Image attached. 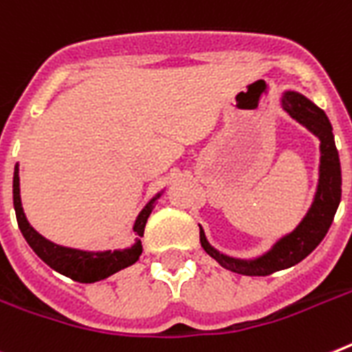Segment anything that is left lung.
Returning a JSON list of instances; mask_svg holds the SVG:
<instances>
[{
    "label": "left lung",
    "instance_id": "obj_1",
    "mask_svg": "<svg viewBox=\"0 0 352 352\" xmlns=\"http://www.w3.org/2000/svg\"><path fill=\"white\" fill-rule=\"evenodd\" d=\"M283 107L292 118L302 123L306 129L313 132L320 140V179L318 190L315 195V202L308 211L306 218L292 234L283 238L279 243L263 258L256 261H238L217 252L208 243L204 231L200 229V243L204 250L217 259L227 270L241 274V276H272L274 272L285 270L299 261H302L308 254L317 249V245L324 240L329 227L333 223L335 212L342 199V170L338 150L333 140L331 123L324 114V111L315 107L309 100L300 94L286 93L283 98Z\"/></svg>",
    "mask_w": 352,
    "mask_h": 352
}]
</instances>
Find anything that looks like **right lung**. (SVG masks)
<instances>
[{"label":"right lung","instance_id":"obj_1","mask_svg":"<svg viewBox=\"0 0 352 352\" xmlns=\"http://www.w3.org/2000/svg\"><path fill=\"white\" fill-rule=\"evenodd\" d=\"M155 199L141 211V214L135 220L134 231L138 236H143L144 226L148 220L150 212H152V204ZM14 208H16L17 226H19L21 232L25 236V240L28 241L34 252L43 259L46 265L53 268V270L60 272L62 276L69 277L73 281L78 283H94L100 279L116 274L121 268L131 267L132 263L140 259L143 247L141 241H135L131 249L126 250H107V252H84V250L66 249V247H58V245L52 243L46 238L34 231L25 218V212L21 208V197H19V168L16 166L14 170Z\"/></svg>","mask_w":352,"mask_h":352}]
</instances>
